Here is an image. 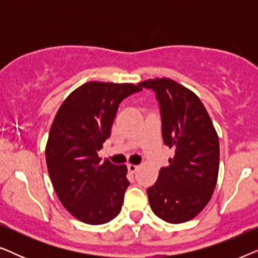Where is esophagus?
<instances>
[{
  "label": "esophagus",
  "instance_id": "1",
  "mask_svg": "<svg viewBox=\"0 0 258 258\" xmlns=\"http://www.w3.org/2000/svg\"><path fill=\"white\" fill-rule=\"evenodd\" d=\"M139 168H140V165L132 164V163L128 164V170H129L130 172H136L137 170H139Z\"/></svg>",
  "mask_w": 258,
  "mask_h": 258
}]
</instances>
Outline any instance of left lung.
Listing matches in <instances>:
<instances>
[{
  "label": "left lung",
  "instance_id": "obj_1",
  "mask_svg": "<svg viewBox=\"0 0 258 258\" xmlns=\"http://www.w3.org/2000/svg\"><path fill=\"white\" fill-rule=\"evenodd\" d=\"M139 86L156 93L163 142L175 151L169 167L161 169L156 183L147 190L149 204L168 223H184L206 208L214 194L220 168L218 135L206 107L188 88L167 77Z\"/></svg>",
  "mask_w": 258,
  "mask_h": 258
}]
</instances>
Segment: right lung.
Listing matches in <instances>:
<instances>
[{
    "label": "right lung",
    "instance_id": "right-lung-1",
    "mask_svg": "<svg viewBox=\"0 0 258 258\" xmlns=\"http://www.w3.org/2000/svg\"><path fill=\"white\" fill-rule=\"evenodd\" d=\"M139 84L90 81L66 98L45 146L49 177L62 206L87 224H104L122 209L129 185L126 165L102 161L118 104Z\"/></svg>",
    "mask_w": 258,
    "mask_h": 258
}]
</instances>
